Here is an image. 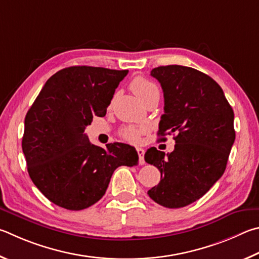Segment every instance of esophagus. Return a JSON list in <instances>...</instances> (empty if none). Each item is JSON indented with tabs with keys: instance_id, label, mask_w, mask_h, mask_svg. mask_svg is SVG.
Segmentation results:
<instances>
[{
	"instance_id": "obj_1",
	"label": "esophagus",
	"mask_w": 259,
	"mask_h": 259,
	"mask_svg": "<svg viewBox=\"0 0 259 259\" xmlns=\"http://www.w3.org/2000/svg\"><path fill=\"white\" fill-rule=\"evenodd\" d=\"M137 152L139 155V162L140 165L144 164V150L142 148H137Z\"/></svg>"
}]
</instances>
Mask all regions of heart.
<instances>
[{"instance_id": "1", "label": "heart", "mask_w": 259, "mask_h": 259, "mask_svg": "<svg viewBox=\"0 0 259 259\" xmlns=\"http://www.w3.org/2000/svg\"><path fill=\"white\" fill-rule=\"evenodd\" d=\"M131 90L137 94V97L141 100V101L144 103L147 100L152 97L155 94H159V90H158L157 85L155 83H152L151 80H149L144 77H137L134 78L132 81H131ZM144 132V128H141V127H135V126H128L125 127L124 130L121 131V138L126 140V141L132 142V143H137L139 142L140 137L141 134Z\"/></svg>"}]
</instances>
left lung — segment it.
I'll use <instances>...</instances> for the list:
<instances>
[{
	"mask_svg": "<svg viewBox=\"0 0 259 259\" xmlns=\"http://www.w3.org/2000/svg\"><path fill=\"white\" fill-rule=\"evenodd\" d=\"M151 76L160 83L165 100L158 135L176 133V144L166 156L155 147L144 155L161 174L148 194L166 208L185 207L209 191L224 173L235 140L233 109L221 86L193 68L160 66Z\"/></svg>",
	"mask_w": 259,
	"mask_h": 259,
	"instance_id": "1",
	"label": "left lung"
}]
</instances>
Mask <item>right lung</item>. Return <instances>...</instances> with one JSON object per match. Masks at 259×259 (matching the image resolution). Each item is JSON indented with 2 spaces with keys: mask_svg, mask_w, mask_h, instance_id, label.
<instances>
[{
  "mask_svg": "<svg viewBox=\"0 0 259 259\" xmlns=\"http://www.w3.org/2000/svg\"><path fill=\"white\" fill-rule=\"evenodd\" d=\"M128 70L74 66L50 77L25 118L22 151L33 183L50 201L69 210L94 205L113 171L138 165L134 147L89 141L85 127L103 117Z\"/></svg>",
  "mask_w": 259,
  "mask_h": 259,
  "instance_id": "1",
  "label": "right lung"
}]
</instances>
